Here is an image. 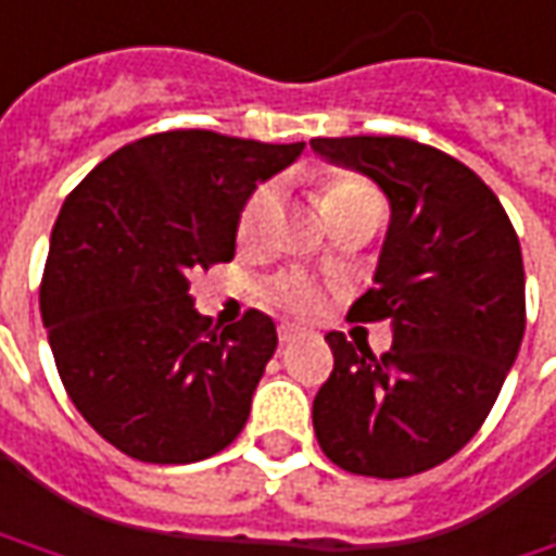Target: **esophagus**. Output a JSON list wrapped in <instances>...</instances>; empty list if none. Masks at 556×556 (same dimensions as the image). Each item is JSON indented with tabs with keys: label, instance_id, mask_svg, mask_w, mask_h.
Returning <instances> with one entry per match:
<instances>
[{
	"label": "esophagus",
	"instance_id": "esophagus-1",
	"mask_svg": "<svg viewBox=\"0 0 556 556\" xmlns=\"http://www.w3.org/2000/svg\"><path fill=\"white\" fill-rule=\"evenodd\" d=\"M301 336H304L301 326H292V323H282V326H279V341H282V344H292V341Z\"/></svg>",
	"mask_w": 556,
	"mask_h": 556
}]
</instances>
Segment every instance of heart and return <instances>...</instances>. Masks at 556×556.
Listing matches in <instances>:
<instances>
[{
    "label": "heart",
    "instance_id": "heart-1",
    "mask_svg": "<svg viewBox=\"0 0 556 556\" xmlns=\"http://www.w3.org/2000/svg\"><path fill=\"white\" fill-rule=\"evenodd\" d=\"M319 202H323V212H326V218L329 220L354 215V212H378V215L384 212V197H381V190H378L372 181H366L363 175H354V172H336V175H329V178L323 181V187H319ZM274 208H277V187H274V184H264V187H258V190L249 197L245 208H242V240H255L261 230H264V224L274 215ZM267 298H270L277 307L298 316L316 314V311H319V301H323L319 292H316V286H311L307 279L301 277L274 279L270 289H267Z\"/></svg>",
    "mask_w": 556,
    "mask_h": 556
}]
</instances>
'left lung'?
<instances>
[{"mask_svg": "<svg viewBox=\"0 0 556 556\" xmlns=\"http://www.w3.org/2000/svg\"><path fill=\"white\" fill-rule=\"evenodd\" d=\"M314 153L372 178L391 202L372 289L348 319H388L375 356L329 332L336 369L314 396L329 462L363 477L437 468L486 421L527 329L520 240L468 165L409 138H314Z\"/></svg>", "mask_w": 556, "mask_h": 556, "instance_id": "obj_1", "label": "left lung"}]
</instances>
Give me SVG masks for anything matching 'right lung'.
Instances as JSON below:
<instances>
[{
    "mask_svg": "<svg viewBox=\"0 0 556 556\" xmlns=\"http://www.w3.org/2000/svg\"><path fill=\"white\" fill-rule=\"evenodd\" d=\"M301 150L163 131L106 156L64 202L42 323L73 406L125 455L190 465L245 428L277 326L261 311L205 323L187 277L233 261L249 197Z\"/></svg>",
    "mask_w": 556,
    "mask_h": 556,
    "instance_id": "1",
    "label": "right lung"
}]
</instances>
